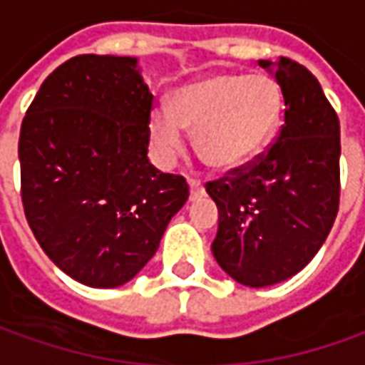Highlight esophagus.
<instances>
[{"mask_svg":"<svg viewBox=\"0 0 365 365\" xmlns=\"http://www.w3.org/2000/svg\"><path fill=\"white\" fill-rule=\"evenodd\" d=\"M188 190H190V200H197L205 195V187L198 180H188Z\"/></svg>","mask_w":365,"mask_h":365,"instance_id":"1","label":"esophagus"}]
</instances>
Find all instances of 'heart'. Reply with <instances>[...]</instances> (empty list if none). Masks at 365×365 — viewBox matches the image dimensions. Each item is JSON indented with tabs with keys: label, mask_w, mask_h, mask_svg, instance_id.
Segmentation results:
<instances>
[{
	"label": "heart",
	"mask_w": 365,
	"mask_h": 365,
	"mask_svg": "<svg viewBox=\"0 0 365 365\" xmlns=\"http://www.w3.org/2000/svg\"><path fill=\"white\" fill-rule=\"evenodd\" d=\"M284 95L264 73H216L180 87L173 109L150 115L153 147L163 165L185 149L182 129L192 130L195 150L208 167L230 170L248 165L280 129Z\"/></svg>",
	"instance_id": "heart-1"
}]
</instances>
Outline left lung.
<instances>
[{"label":"left lung","instance_id":"obj_1","mask_svg":"<svg viewBox=\"0 0 365 365\" xmlns=\"http://www.w3.org/2000/svg\"><path fill=\"white\" fill-rule=\"evenodd\" d=\"M258 65L282 89V129L252 163L207 182L218 207L212 255L250 288L300 272L328 238L340 207V120L320 83L288 57Z\"/></svg>","mask_w":365,"mask_h":365}]
</instances>
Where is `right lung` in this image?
<instances>
[{
	"instance_id": "1",
	"label": "right lung",
	"mask_w": 365,
	"mask_h": 365,
	"mask_svg": "<svg viewBox=\"0 0 365 365\" xmlns=\"http://www.w3.org/2000/svg\"><path fill=\"white\" fill-rule=\"evenodd\" d=\"M150 109L137 57L77 55L25 113V218L53 264L85 286L135 278L187 202V180L149 163Z\"/></svg>"
}]
</instances>
